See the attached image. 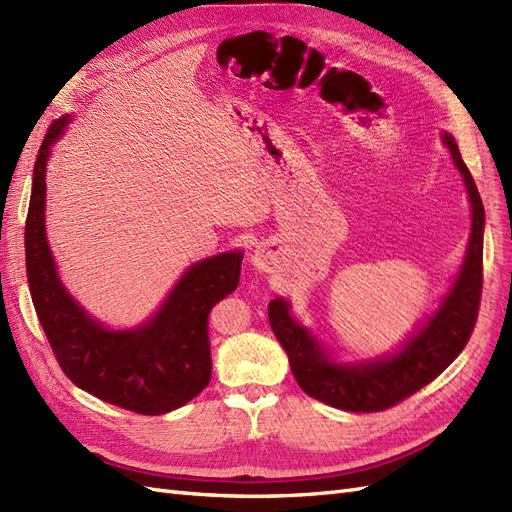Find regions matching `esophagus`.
Returning a JSON list of instances; mask_svg holds the SVG:
<instances>
[{
  "instance_id": "esophagus-1",
  "label": "esophagus",
  "mask_w": 512,
  "mask_h": 512,
  "mask_svg": "<svg viewBox=\"0 0 512 512\" xmlns=\"http://www.w3.org/2000/svg\"><path fill=\"white\" fill-rule=\"evenodd\" d=\"M266 259H268V257H266V251H264V248L257 246L255 251H253V266H255V268H266V264H268Z\"/></svg>"
}]
</instances>
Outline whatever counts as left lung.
<instances>
[{"label": "left lung", "mask_w": 512, "mask_h": 512, "mask_svg": "<svg viewBox=\"0 0 512 512\" xmlns=\"http://www.w3.org/2000/svg\"><path fill=\"white\" fill-rule=\"evenodd\" d=\"M441 140L465 183L471 231L463 264L448 292L441 296L437 309L417 324L396 350L370 359L342 361L318 333L294 318L290 300L277 296L268 305L270 326L287 352L296 383L307 396L335 409L374 413L409 398L417 389L435 381L461 355L474 331L482 292L484 207L454 136L441 131Z\"/></svg>", "instance_id": "left-lung-1"}]
</instances>
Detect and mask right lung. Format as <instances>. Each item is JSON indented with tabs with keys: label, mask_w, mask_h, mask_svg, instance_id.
<instances>
[{
	"label": "right lung",
	"mask_w": 512,
	"mask_h": 512,
	"mask_svg": "<svg viewBox=\"0 0 512 512\" xmlns=\"http://www.w3.org/2000/svg\"><path fill=\"white\" fill-rule=\"evenodd\" d=\"M69 114L51 125L38 151L25 220V266L36 316L62 372L103 402L140 415L179 409L212 378L207 316L240 283L244 251L233 248L194 261L151 316L129 329H110L64 287L47 242L45 201L51 147Z\"/></svg>",
	"instance_id": "add662e5"
}]
</instances>
